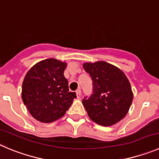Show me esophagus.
I'll use <instances>...</instances> for the list:
<instances>
[{"mask_svg": "<svg viewBox=\"0 0 159 159\" xmlns=\"http://www.w3.org/2000/svg\"><path fill=\"white\" fill-rule=\"evenodd\" d=\"M76 96H77V98H80V96H81V90L80 89H78L76 91Z\"/></svg>", "mask_w": 159, "mask_h": 159, "instance_id": "1", "label": "esophagus"}]
</instances>
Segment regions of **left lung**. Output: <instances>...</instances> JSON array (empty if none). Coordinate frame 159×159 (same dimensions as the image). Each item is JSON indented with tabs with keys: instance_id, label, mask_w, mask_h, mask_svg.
Here are the masks:
<instances>
[{
	"instance_id": "1",
	"label": "left lung",
	"mask_w": 159,
	"mask_h": 159,
	"mask_svg": "<svg viewBox=\"0 0 159 159\" xmlns=\"http://www.w3.org/2000/svg\"><path fill=\"white\" fill-rule=\"evenodd\" d=\"M84 70L93 80V91L82 103L96 124L111 126L128 113L133 99L130 82L121 70L104 61L84 63Z\"/></svg>"
}]
</instances>
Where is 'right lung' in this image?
<instances>
[{
    "label": "right lung",
    "mask_w": 159,
    "mask_h": 159,
    "mask_svg": "<svg viewBox=\"0 0 159 159\" xmlns=\"http://www.w3.org/2000/svg\"><path fill=\"white\" fill-rule=\"evenodd\" d=\"M66 63L50 58L38 62L26 73L22 99L30 114L38 121L50 123L65 115L76 93L69 92L63 75Z\"/></svg>",
    "instance_id": "obj_1"
}]
</instances>
